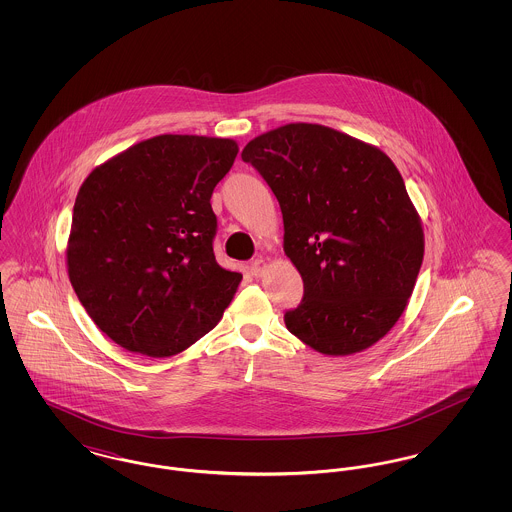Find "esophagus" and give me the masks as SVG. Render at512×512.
<instances>
[{
  "mask_svg": "<svg viewBox=\"0 0 512 512\" xmlns=\"http://www.w3.org/2000/svg\"><path fill=\"white\" fill-rule=\"evenodd\" d=\"M265 261L263 259H255L253 263H251V274L255 276V278H259V276H263V272H265Z\"/></svg>",
  "mask_w": 512,
  "mask_h": 512,
  "instance_id": "34e87169",
  "label": "esophagus"
}]
</instances>
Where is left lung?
Segmentation results:
<instances>
[{"instance_id": "obj_1", "label": "left lung", "mask_w": 512, "mask_h": 512, "mask_svg": "<svg viewBox=\"0 0 512 512\" xmlns=\"http://www.w3.org/2000/svg\"><path fill=\"white\" fill-rule=\"evenodd\" d=\"M276 195L284 251L303 278L286 328L324 355H353L403 315L424 257L405 182L378 147L334 128L292 122L242 151Z\"/></svg>"}]
</instances>
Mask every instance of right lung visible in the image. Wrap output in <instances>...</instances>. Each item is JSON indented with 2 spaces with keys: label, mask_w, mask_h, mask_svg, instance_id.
Instances as JSON below:
<instances>
[{
  "label": "right lung",
  "mask_w": 512,
  "mask_h": 512,
  "mask_svg": "<svg viewBox=\"0 0 512 512\" xmlns=\"http://www.w3.org/2000/svg\"><path fill=\"white\" fill-rule=\"evenodd\" d=\"M228 138L161 134L99 165L74 201L67 267L99 330L124 349L171 357L217 326L242 282L220 267L215 186Z\"/></svg>",
  "instance_id": "obj_1"
}]
</instances>
